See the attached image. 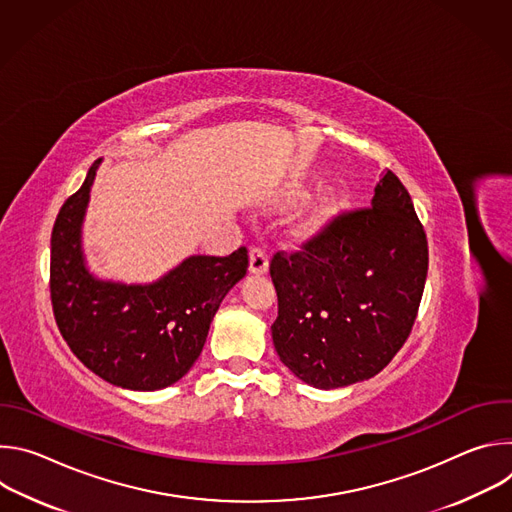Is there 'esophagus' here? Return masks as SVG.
Returning a JSON list of instances; mask_svg holds the SVG:
<instances>
[{
  "label": "esophagus",
  "mask_w": 512,
  "mask_h": 512,
  "mask_svg": "<svg viewBox=\"0 0 512 512\" xmlns=\"http://www.w3.org/2000/svg\"><path fill=\"white\" fill-rule=\"evenodd\" d=\"M267 269H269V259H267L265 251L259 247H253L249 251V271L253 275H263V273H267Z\"/></svg>",
  "instance_id": "esophagus-1"
}]
</instances>
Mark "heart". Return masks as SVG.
Returning <instances> with one entry per match:
<instances>
[{
    "mask_svg": "<svg viewBox=\"0 0 512 512\" xmlns=\"http://www.w3.org/2000/svg\"><path fill=\"white\" fill-rule=\"evenodd\" d=\"M344 208V196L342 194H326L318 204L316 208L310 212V216L306 218V221H302L300 225V233L302 235H312L316 231H320L322 227H326L332 218Z\"/></svg>",
    "mask_w": 512,
    "mask_h": 512,
    "instance_id": "b5f03b06",
    "label": "heart"
}]
</instances>
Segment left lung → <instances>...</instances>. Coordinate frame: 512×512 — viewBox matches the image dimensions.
Returning <instances> with one entry per match:
<instances>
[{
    "label": "left lung",
    "mask_w": 512,
    "mask_h": 512,
    "mask_svg": "<svg viewBox=\"0 0 512 512\" xmlns=\"http://www.w3.org/2000/svg\"><path fill=\"white\" fill-rule=\"evenodd\" d=\"M273 346L316 389L381 373L405 344L427 277V239L401 180L387 170L369 208L338 214L298 253H275Z\"/></svg>",
    "instance_id": "left-lung-1"
}]
</instances>
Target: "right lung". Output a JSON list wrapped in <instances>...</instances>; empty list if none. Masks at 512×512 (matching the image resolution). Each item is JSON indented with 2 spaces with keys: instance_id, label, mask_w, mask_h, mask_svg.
<instances>
[{
  "instance_id": "add662e5",
  "label": "right lung",
  "mask_w": 512,
  "mask_h": 512,
  "mask_svg": "<svg viewBox=\"0 0 512 512\" xmlns=\"http://www.w3.org/2000/svg\"><path fill=\"white\" fill-rule=\"evenodd\" d=\"M99 164L62 204L52 229L54 318L70 350L103 381L158 391L180 381L200 356L218 306L247 273V249L192 255L152 283L95 277L85 261L83 221Z\"/></svg>"
}]
</instances>
